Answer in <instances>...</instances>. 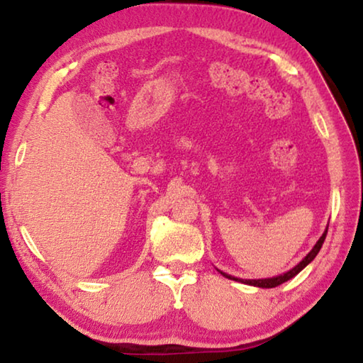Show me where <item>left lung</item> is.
Masks as SVG:
<instances>
[{"instance_id": "1", "label": "left lung", "mask_w": 363, "mask_h": 363, "mask_svg": "<svg viewBox=\"0 0 363 363\" xmlns=\"http://www.w3.org/2000/svg\"><path fill=\"white\" fill-rule=\"evenodd\" d=\"M328 228H329V226H328ZM328 228H325V231L323 233V236L319 238V240L315 244V247L311 248V252L307 255V257H305L296 267H293V269H291V271H288V272H285V274L272 277V279H259V280H242V279H236V277H231V275L225 274V272H222V271H220V274H222L223 277H226V279L236 280V281H242V283H245V285H252V286H259V288H275V286H279V285H281V283H285V281L293 279V277H296L297 274H299L305 266L310 264V262L315 259V257L319 253V250H321V247H323V244H324L325 234H328Z\"/></svg>"}]
</instances>
